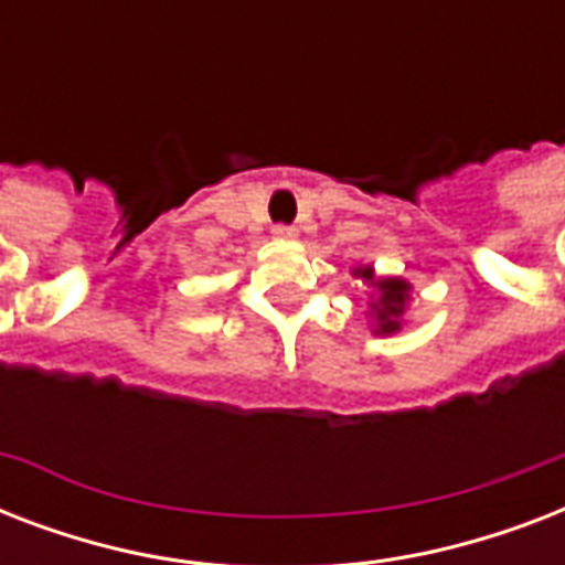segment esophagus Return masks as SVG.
<instances>
[{
  "label": "esophagus",
  "mask_w": 565,
  "mask_h": 565,
  "mask_svg": "<svg viewBox=\"0 0 565 565\" xmlns=\"http://www.w3.org/2000/svg\"><path fill=\"white\" fill-rule=\"evenodd\" d=\"M273 234H275V239H296V237H299V231L292 228V225H275Z\"/></svg>",
  "instance_id": "1"
}]
</instances>
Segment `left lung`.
<instances>
[{"mask_svg": "<svg viewBox=\"0 0 565 565\" xmlns=\"http://www.w3.org/2000/svg\"><path fill=\"white\" fill-rule=\"evenodd\" d=\"M352 275L361 284L370 287V317L372 334L393 337L402 331L407 308H411L413 284L398 278V275H375L372 266H354Z\"/></svg>", "mask_w": 565, "mask_h": 565, "instance_id": "left-lung-1", "label": "left lung"}]
</instances>
